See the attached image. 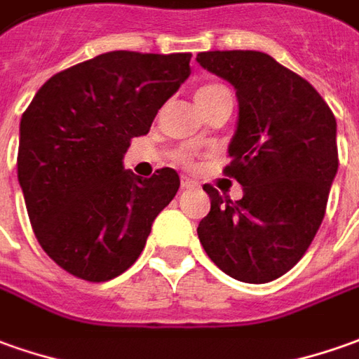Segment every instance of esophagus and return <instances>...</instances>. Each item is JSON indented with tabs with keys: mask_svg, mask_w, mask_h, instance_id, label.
<instances>
[{
	"mask_svg": "<svg viewBox=\"0 0 359 359\" xmlns=\"http://www.w3.org/2000/svg\"><path fill=\"white\" fill-rule=\"evenodd\" d=\"M194 187H196V180L189 179V177L180 179V189H194Z\"/></svg>",
	"mask_w": 359,
	"mask_h": 359,
	"instance_id": "esophagus-1",
	"label": "esophagus"
}]
</instances>
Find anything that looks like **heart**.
<instances>
[{"label":"heart","instance_id":"b5f03b06","mask_svg":"<svg viewBox=\"0 0 359 359\" xmlns=\"http://www.w3.org/2000/svg\"><path fill=\"white\" fill-rule=\"evenodd\" d=\"M228 96H230V90L226 86H222V84H202V86L196 88V92H194V102H196V106L202 109L206 108L208 104H212V102H216L218 97ZM179 161L189 163V153H179Z\"/></svg>","mask_w":359,"mask_h":359}]
</instances>
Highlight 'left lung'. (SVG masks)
Returning <instances> with one entry per match:
<instances>
[{
    "label": "left lung",
    "instance_id": "8db88e82",
    "mask_svg": "<svg viewBox=\"0 0 359 359\" xmlns=\"http://www.w3.org/2000/svg\"><path fill=\"white\" fill-rule=\"evenodd\" d=\"M198 65L228 80L238 123L224 169L243 189L222 198L204 184L210 212L198 238L212 262L243 283H269L309 250L338 172L336 118L304 78L259 50H208Z\"/></svg>",
    "mask_w": 359,
    "mask_h": 359
}]
</instances>
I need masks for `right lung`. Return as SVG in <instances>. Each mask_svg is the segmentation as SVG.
<instances>
[{
    "instance_id": "add662e5",
    "label": "right lung",
    "mask_w": 359,
    "mask_h": 359,
    "mask_svg": "<svg viewBox=\"0 0 359 359\" xmlns=\"http://www.w3.org/2000/svg\"><path fill=\"white\" fill-rule=\"evenodd\" d=\"M190 57L104 53L48 78L25 109L17 179L41 248L70 275L102 283L129 269L175 198L177 170L141 179L123 155L190 76Z\"/></svg>"
}]
</instances>
